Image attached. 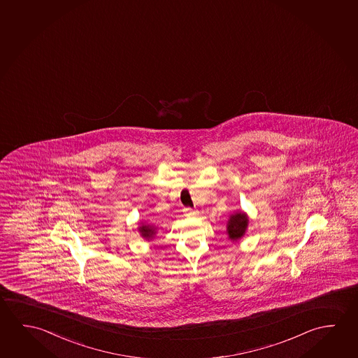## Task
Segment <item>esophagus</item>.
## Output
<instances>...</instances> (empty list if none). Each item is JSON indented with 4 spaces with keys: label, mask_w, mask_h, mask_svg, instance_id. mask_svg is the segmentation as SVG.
<instances>
[{
    "label": "esophagus",
    "mask_w": 358,
    "mask_h": 358,
    "mask_svg": "<svg viewBox=\"0 0 358 358\" xmlns=\"http://www.w3.org/2000/svg\"><path fill=\"white\" fill-rule=\"evenodd\" d=\"M185 212H186V215H187V216H194V215L197 213V210H192V208H186V210H185Z\"/></svg>",
    "instance_id": "34e87169"
}]
</instances>
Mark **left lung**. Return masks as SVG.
Wrapping results in <instances>:
<instances>
[{"mask_svg": "<svg viewBox=\"0 0 358 358\" xmlns=\"http://www.w3.org/2000/svg\"><path fill=\"white\" fill-rule=\"evenodd\" d=\"M247 227V217L245 213H236L229 218V238L231 240H237L241 236L245 234Z\"/></svg>", "mask_w": 358, "mask_h": 358, "instance_id": "1", "label": "left lung"}]
</instances>
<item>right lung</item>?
Returning <instances> with one entry per match:
<instances>
[{
  "instance_id": "right-lung-1",
  "label": "right lung",
  "mask_w": 358,
  "mask_h": 358,
  "mask_svg": "<svg viewBox=\"0 0 358 358\" xmlns=\"http://www.w3.org/2000/svg\"><path fill=\"white\" fill-rule=\"evenodd\" d=\"M140 232H141L142 236L146 237V238H151L153 234H155V231H153L151 227H148V226H142V227H140Z\"/></svg>"
}]
</instances>
